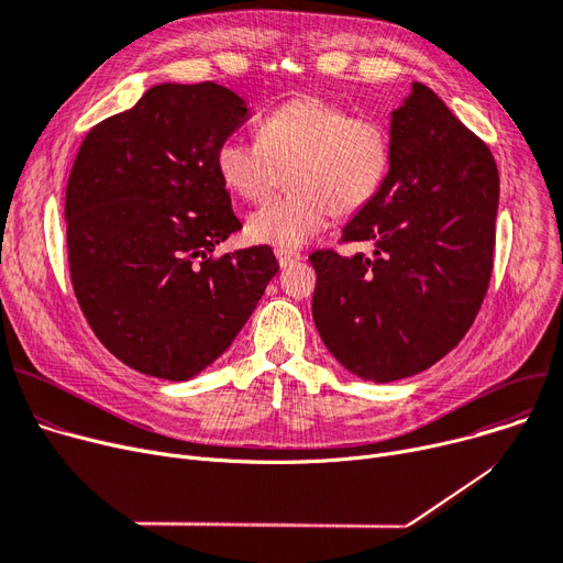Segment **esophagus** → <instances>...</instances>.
<instances>
[{
	"label": "esophagus",
	"instance_id": "esophagus-1",
	"mask_svg": "<svg viewBox=\"0 0 563 563\" xmlns=\"http://www.w3.org/2000/svg\"><path fill=\"white\" fill-rule=\"evenodd\" d=\"M276 257H278V264L283 266V269H287V266H291V264H297V262L303 260L301 253L287 251V249H276Z\"/></svg>",
	"mask_w": 563,
	"mask_h": 563
}]
</instances>
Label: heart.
<instances>
[{"mask_svg":"<svg viewBox=\"0 0 563 563\" xmlns=\"http://www.w3.org/2000/svg\"><path fill=\"white\" fill-rule=\"evenodd\" d=\"M221 183L249 202L269 196L287 173L291 191L249 217L251 240L299 249L333 214L353 217L378 196L393 166L390 132L372 115L303 96L266 111L257 141L228 136L214 153Z\"/></svg>","mask_w":563,"mask_h":563,"instance_id":"obj_1","label":"heart"}]
</instances>
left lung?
I'll return each mask as SVG.
<instances>
[{"label": "left lung", "mask_w": 563, "mask_h": 563, "mask_svg": "<svg viewBox=\"0 0 563 563\" xmlns=\"http://www.w3.org/2000/svg\"><path fill=\"white\" fill-rule=\"evenodd\" d=\"M393 166L378 196L310 255L314 327L333 356L365 380L420 374L475 321L493 274L497 164L429 86L412 84L393 111Z\"/></svg>", "instance_id": "left-lung-1"}]
</instances>
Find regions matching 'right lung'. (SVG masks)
<instances>
[{"mask_svg":"<svg viewBox=\"0 0 563 563\" xmlns=\"http://www.w3.org/2000/svg\"><path fill=\"white\" fill-rule=\"evenodd\" d=\"M246 118L221 84H159L79 145L66 189L73 289L98 340L141 374L187 380L212 365L280 269L272 246L214 255L242 230L214 153Z\"/></svg>","mask_w":563,"mask_h":563,"instance_id":"obj_1","label":"right lung"}]
</instances>
